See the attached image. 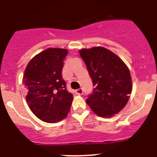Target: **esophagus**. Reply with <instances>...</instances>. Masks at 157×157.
Segmentation results:
<instances>
[{"label":"esophagus","mask_w":157,"mask_h":157,"mask_svg":"<svg viewBox=\"0 0 157 157\" xmlns=\"http://www.w3.org/2000/svg\"><path fill=\"white\" fill-rule=\"evenodd\" d=\"M75 93H76L77 94H78V95H81V94H82V93H83V91H82V88H78V89H77L76 91H75Z\"/></svg>","instance_id":"34e87169"}]
</instances>
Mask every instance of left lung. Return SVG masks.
Masks as SVG:
<instances>
[{
  "instance_id": "left-lung-1",
  "label": "left lung",
  "mask_w": 157,
  "mask_h": 157,
  "mask_svg": "<svg viewBox=\"0 0 157 157\" xmlns=\"http://www.w3.org/2000/svg\"><path fill=\"white\" fill-rule=\"evenodd\" d=\"M85 62L95 86L86 103L97 115L110 117L125 107L132 91L129 69L116 54L101 46L82 49Z\"/></svg>"
}]
</instances>
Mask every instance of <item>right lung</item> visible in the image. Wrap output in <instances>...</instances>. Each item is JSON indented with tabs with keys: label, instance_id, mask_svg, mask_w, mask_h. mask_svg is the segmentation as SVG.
<instances>
[{
	"label": "right lung",
	"instance_id": "1",
	"mask_svg": "<svg viewBox=\"0 0 157 157\" xmlns=\"http://www.w3.org/2000/svg\"><path fill=\"white\" fill-rule=\"evenodd\" d=\"M68 50L49 48L36 55L26 66L23 84L29 109L41 121L56 123L67 117L73 95L63 79V60Z\"/></svg>",
	"mask_w": 157,
	"mask_h": 157
}]
</instances>
